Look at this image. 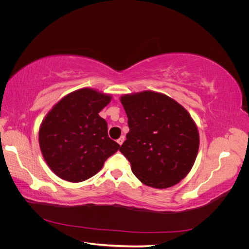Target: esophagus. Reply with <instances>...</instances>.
I'll return each instance as SVG.
<instances>
[{"mask_svg":"<svg viewBox=\"0 0 249 249\" xmlns=\"http://www.w3.org/2000/svg\"><path fill=\"white\" fill-rule=\"evenodd\" d=\"M124 136H120V138L117 140V143L119 145H122L123 143H124Z\"/></svg>","mask_w":249,"mask_h":249,"instance_id":"34e87169","label":"esophagus"}]
</instances>
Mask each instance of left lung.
I'll list each match as a JSON object with an SVG mask.
<instances>
[{"instance_id":"1","label":"left lung","mask_w":249,"mask_h":249,"mask_svg":"<svg viewBox=\"0 0 249 249\" xmlns=\"http://www.w3.org/2000/svg\"><path fill=\"white\" fill-rule=\"evenodd\" d=\"M130 132L119 150L137 178L164 189L178 184L196 159L199 135L187 110L171 97L154 91L120 97Z\"/></svg>"}]
</instances>
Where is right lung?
<instances>
[{"label": "right lung", "instance_id": "right-lung-1", "mask_svg": "<svg viewBox=\"0 0 249 249\" xmlns=\"http://www.w3.org/2000/svg\"><path fill=\"white\" fill-rule=\"evenodd\" d=\"M111 95L82 88L64 96L48 113L39 129L42 156L62 179L79 183L99 172L120 145L108 136L99 113Z\"/></svg>", "mask_w": 249, "mask_h": 249}]
</instances>
